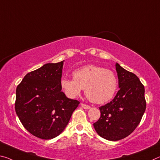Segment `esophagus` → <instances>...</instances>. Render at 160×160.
<instances>
[{
    "mask_svg": "<svg viewBox=\"0 0 160 160\" xmlns=\"http://www.w3.org/2000/svg\"><path fill=\"white\" fill-rule=\"evenodd\" d=\"M80 105H81V107L82 108H83L84 109H90V107L89 105H86V104H84V103H81L80 104Z\"/></svg>",
    "mask_w": 160,
    "mask_h": 160,
    "instance_id": "34e87169",
    "label": "esophagus"
}]
</instances>
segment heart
I'll use <instances>...</instances> for the list:
<instances>
[{
	"label": "heart",
	"mask_w": 160,
	"mask_h": 160,
	"mask_svg": "<svg viewBox=\"0 0 160 160\" xmlns=\"http://www.w3.org/2000/svg\"><path fill=\"white\" fill-rule=\"evenodd\" d=\"M73 80L62 78V89L68 98H75L85 88L90 102L104 104L112 99L118 89V79L112 70L95 65H85L72 72Z\"/></svg>",
	"instance_id": "b5f03b06"
}]
</instances>
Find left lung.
Here are the masks:
<instances>
[{
    "mask_svg": "<svg viewBox=\"0 0 160 160\" xmlns=\"http://www.w3.org/2000/svg\"><path fill=\"white\" fill-rule=\"evenodd\" d=\"M119 88L115 98L99 108L100 117L93 124L102 138L118 141L135 130L146 109L144 87L135 74L116 64Z\"/></svg>",
    "mask_w": 160,
    "mask_h": 160,
    "instance_id": "1",
    "label": "left lung"
}]
</instances>
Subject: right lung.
Wrapping results in <instances>:
<instances>
[{
	"label": "right lung",
	"instance_id": "1",
	"mask_svg": "<svg viewBox=\"0 0 160 160\" xmlns=\"http://www.w3.org/2000/svg\"><path fill=\"white\" fill-rule=\"evenodd\" d=\"M63 62L47 63L28 72L16 88L15 110L20 121L42 139L59 135L80 104L61 91Z\"/></svg>",
	"mask_w": 160,
	"mask_h": 160
}]
</instances>
